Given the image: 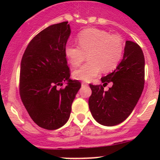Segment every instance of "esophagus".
Here are the masks:
<instances>
[{"label": "esophagus", "instance_id": "obj_1", "mask_svg": "<svg viewBox=\"0 0 160 160\" xmlns=\"http://www.w3.org/2000/svg\"><path fill=\"white\" fill-rule=\"evenodd\" d=\"M81 86H87L88 84L86 83L85 82H81Z\"/></svg>", "mask_w": 160, "mask_h": 160}]
</instances>
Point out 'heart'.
Instances as JSON below:
<instances>
[{
	"instance_id": "b5f03b06",
	"label": "heart",
	"mask_w": 160,
	"mask_h": 160,
	"mask_svg": "<svg viewBox=\"0 0 160 160\" xmlns=\"http://www.w3.org/2000/svg\"><path fill=\"white\" fill-rule=\"evenodd\" d=\"M79 45L68 43L65 55L71 65L78 66L88 53L89 62L73 72V77L78 80L90 82L100 74L111 71L117 68L122 59L124 50L122 39L117 35H111L105 31L88 28L78 35Z\"/></svg>"
}]
</instances>
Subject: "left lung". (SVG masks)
Returning a JSON list of instances; mask_svg holds the SVG:
<instances>
[{
  "label": "left lung",
  "instance_id": "1",
  "mask_svg": "<svg viewBox=\"0 0 160 160\" xmlns=\"http://www.w3.org/2000/svg\"><path fill=\"white\" fill-rule=\"evenodd\" d=\"M144 65L141 47L126 40L122 61L113 72L102 78L103 86L89 84L92 89L89 110L98 123L116 126L131 114L144 89ZM109 82L113 86L104 91L103 87Z\"/></svg>",
  "mask_w": 160,
  "mask_h": 160
}]
</instances>
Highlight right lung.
Here are the masks:
<instances>
[{"mask_svg": "<svg viewBox=\"0 0 160 160\" xmlns=\"http://www.w3.org/2000/svg\"><path fill=\"white\" fill-rule=\"evenodd\" d=\"M68 22L55 24L28 45L20 66L19 92L31 118L40 127L54 130L68 120L71 104L81 87L70 79L65 47L71 34ZM66 83L62 89L58 86Z\"/></svg>", "mask_w": 160, "mask_h": 160, "instance_id": "right-lung-1", "label": "right lung"}]
</instances>
